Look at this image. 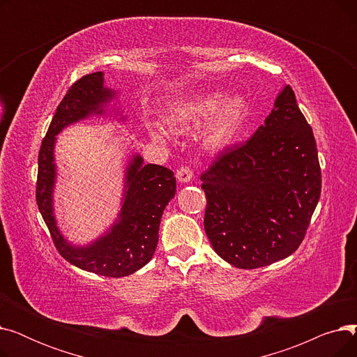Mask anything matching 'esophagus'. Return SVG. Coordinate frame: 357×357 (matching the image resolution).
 Listing matches in <instances>:
<instances>
[{
  "instance_id": "34e87169",
  "label": "esophagus",
  "mask_w": 357,
  "mask_h": 357,
  "mask_svg": "<svg viewBox=\"0 0 357 357\" xmlns=\"http://www.w3.org/2000/svg\"><path fill=\"white\" fill-rule=\"evenodd\" d=\"M192 176H194V172H192V169L188 167V166H182V167H179L178 171H176V178H178V181L181 183L191 182Z\"/></svg>"
}]
</instances>
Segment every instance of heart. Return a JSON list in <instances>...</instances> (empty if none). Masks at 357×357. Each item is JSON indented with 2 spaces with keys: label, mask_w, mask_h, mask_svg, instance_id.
<instances>
[{
  "label": "heart",
  "mask_w": 357,
  "mask_h": 357,
  "mask_svg": "<svg viewBox=\"0 0 357 357\" xmlns=\"http://www.w3.org/2000/svg\"><path fill=\"white\" fill-rule=\"evenodd\" d=\"M248 102L241 96H227L222 91L205 92L176 104L167 116V123L174 128H190L204 126L201 140L205 149L217 150L226 146L240 130L248 117ZM152 135L158 140H165L166 135L155 128Z\"/></svg>",
  "instance_id": "1"
}]
</instances>
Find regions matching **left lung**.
<instances>
[{
  "instance_id": "1",
  "label": "left lung",
  "mask_w": 357,
  "mask_h": 357,
  "mask_svg": "<svg viewBox=\"0 0 357 357\" xmlns=\"http://www.w3.org/2000/svg\"><path fill=\"white\" fill-rule=\"evenodd\" d=\"M204 229L215 253L240 269L268 266L304 240L321 192L312 128L289 85L240 147L201 175Z\"/></svg>"
}]
</instances>
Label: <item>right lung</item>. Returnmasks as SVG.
Segmentation results:
<instances>
[{
    "label": "right lung",
    "instance_id": "right-lung-1",
    "mask_svg": "<svg viewBox=\"0 0 357 357\" xmlns=\"http://www.w3.org/2000/svg\"><path fill=\"white\" fill-rule=\"evenodd\" d=\"M116 91L104 85V72H93L75 82L56 108L39 152L36 199L58 252L69 264L82 271L108 278L135 273L153 257L159 240V226L167 202L175 197L176 178L171 169L144 165L139 153L128 159L124 171L121 208L108 230L88 245L68 241L54 217L53 192L56 185V136L70 124L92 116H105ZM111 112V111H109ZM126 117L121 111L114 116Z\"/></svg>",
    "mask_w": 357,
    "mask_h": 357
}]
</instances>
